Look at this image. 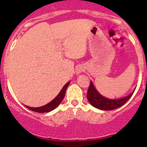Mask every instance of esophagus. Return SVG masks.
<instances>
[{"mask_svg":"<svg viewBox=\"0 0 147 147\" xmlns=\"http://www.w3.org/2000/svg\"><path fill=\"white\" fill-rule=\"evenodd\" d=\"M82 71H84V67H83V66H79L76 70V74H81V73L82 72Z\"/></svg>","mask_w":147,"mask_h":147,"instance_id":"esophagus-1","label":"esophagus"}]
</instances>
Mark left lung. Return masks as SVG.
Here are the masks:
<instances>
[{
	"instance_id": "8db88e82",
	"label": "left lung",
	"mask_w": 147,
	"mask_h": 147,
	"mask_svg": "<svg viewBox=\"0 0 147 147\" xmlns=\"http://www.w3.org/2000/svg\"><path fill=\"white\" fill-rule=\"evenodd\" d=\"M133 93L134 92H132L127 96L119 98V99H109V98L102 96V95L97 91L93 82L90 81V86L88 90V93H87V98H88V102L96 108L102 110H112L123 106L132 96Z\"/></svg>"
}]
</instances>
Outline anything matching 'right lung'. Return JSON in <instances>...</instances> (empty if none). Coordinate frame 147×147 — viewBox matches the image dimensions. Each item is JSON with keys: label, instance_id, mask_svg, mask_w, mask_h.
I'll use <instances>...</instances> for the list:
<instances>
[{"label": "right lung", "instance_id": "obj_1", "mask_svg": "<svg viewBox=\"0 0 147 147\" xmlns=\"http://www.w3.org/2000/svg\"><path fill=\"white\" fill-rule=\"evenodd\" d=\"M70 84V82H68L67 83H66L65 85H64V87L62 88V89L61 90V91L59 92V94L57 95V96L55 98L51 101V102H49V104L47 105H44V106H42V107H28V106H26V107H27L29 110H32V111H34V112L37 113H49L51 110H54L56 107H57L58 105L61 103V102L62 101V99L64 98L65 97V91L67 88L68 87Z\"/></svg>", "mask_w": 147, "mask_h": 147}]
</instances>
